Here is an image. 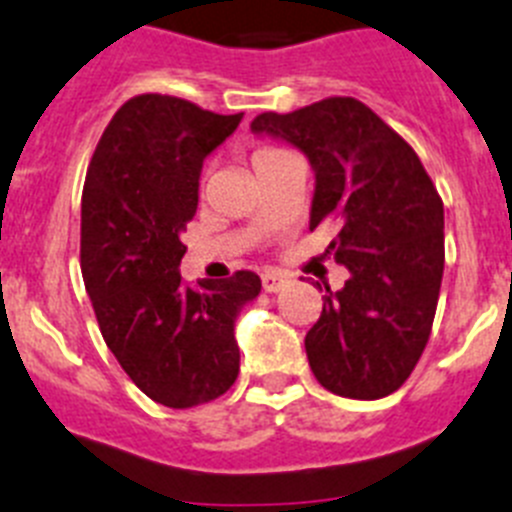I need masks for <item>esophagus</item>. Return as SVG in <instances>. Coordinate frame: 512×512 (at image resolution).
<instances>
[{"mask_svg": "<svg viewBox=\"0 0 512 512\" xmlns=\"http://www.w3.org/2000/svg\"><path fill=\"white\" fill-rule=\"evenodd\" d=\"M286 275L281 273H262V288L268 293H278L283 286H286Z\"/></svg>", "mask_w": 512, "mask_h": 512, "instance_id": "1", "label": "esophagus"}]
</instances>
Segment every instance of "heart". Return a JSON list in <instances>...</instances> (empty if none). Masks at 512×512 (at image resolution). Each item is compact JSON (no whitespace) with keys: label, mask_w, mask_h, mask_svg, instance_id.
<instances>
[{"label":"heart","mask_w":512,"mask_h":512,"mask_svg":"<svg viewBox=\"0 0 512 512\" xmlns=\"http://www.w3.org/2000/svg\"><path fill=\"white\" fill-rule=\"evenodd\" d=\"M275 151H278V149H260V151H255V159L268 157V154H275Z\"/></svg>","instance_id":"1"}]
</instances>
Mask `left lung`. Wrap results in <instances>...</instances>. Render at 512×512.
<instances>
[{
  "label": "left lung",
  "mask_w": 512,
  "mask_h": 512,
  "mask_svg": "<svg viewBox=\"0 0 512 512\" xmlns=\"http://www.w3.org/2000/svg\"><path fill=\"white\" fill-rule=\"evenodd\" d=\"M252 131L304 151L314 170L309 229L335 226L330 250L350 273L340 291L327 286L306 332L311 373L337 397H386L433 327L446 257L441 195L415 149L355 97L262 113Z\"/></svg>",
  "instance_id": "left-lung-1"
}]
</instances>
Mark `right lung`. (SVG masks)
<instances>
[{
    "instance_id": "1",
    "label": "right lung",
    "mask_w": 512,
    "mask_h": 512,
    "mask_svg": "<svg viewBox=\"0 0 512 512\" xmlns=\"http://www.w3.org/2000/svg\"><path fill=\"white\" fill-rule=\"evenodd\" d=\"M239 121L242 113L180 97H133L102 133L84 180L82 278L100 332L128 379L172 410L211 402L237 381L234 322L262 288L252 270L198 288L180 275L203 159Z\"/></svg>"
}]
</instances>
